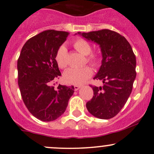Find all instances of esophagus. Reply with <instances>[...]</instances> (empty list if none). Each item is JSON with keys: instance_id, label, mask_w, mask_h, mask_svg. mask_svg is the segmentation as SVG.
I'll use <instances>...</instances> for the list:
<instances>
[{"instance_id": "34e87169", "label": "esophagus", "mask_w": 154, "mask_h": 154, "mask_svg": "<svg viewBox=\"0 0 154 154\" xmlns=\"http://www.w3.org/2000/svg\"><path fill=\"white\" fill-rule=\"evenodd\" d=\"M80 88H81V86H80V85H74V91L79 90Z\"/></svg>"}]
</instances>
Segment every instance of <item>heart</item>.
<instances>
[{
  "instance_id": "heart-1",
  "label": "heart",
  "mask_w": 154,
  "mask_h": 154,
  "mask_svg": "<svg viewBox=\"0 0 154 154\" xmlns=\"http://www.w3.org/2000/svg\"><path fill=\"white\" fill-rule=\"evenodd\" d=\"M74 47L82 55L87 56L88 62L93 65L97 63L98 58L96 54H90L91 46L88 41L84 39H77L74 42ZM55 60L60 69H65L68 66L67 49L66 46H61L58 48L55 54ZM93 74L91 68L89 66H84L78 69H69L64 72L63 78L65 82L72 85H81L86 81Z\"/></svg>"
}]
</instances>
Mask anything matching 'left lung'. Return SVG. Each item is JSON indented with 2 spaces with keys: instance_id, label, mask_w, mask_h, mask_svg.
<instances>
[{
  "instance_id": "1",
  "label": "left lung",
  "mask_w": 154,
  "mask_h": 154,
  "mask_svg": "<svg viewBox=\"0 0 154 154\" xmlns=\"http://www.w3.org/2000/svg\"><path fill=\"white\" fill-rule=\"evenodd\" d=\"M77 34L98 44L103 57L94 79L102 80L103 85L93 87V98L86 103V108L95 117L111 119L121 111L131 93L137 76L136 57L125 37L114 31Z\"/></svg>"
}]
</instances>
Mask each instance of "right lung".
<instances>
[{
    "instance_id": "obj_1",
    "label": "right lung",
    "mask_w": 154,
    "mask_h": 154,
    "mask_svg": "<svg viewBox=\"0 0 154 154\" xmlns=\"http://www.w3.org/2000/svg\"><path fill=\"white\" fill-rule=\"evenodd\" d=\"M69 32L47 30L27 40L17 60L18 85L24 104L34 116L44 122L60 117L66 111L74 86L52 84L61 73L55 60L58 48Z\"/></svg>"
}]
</instances>
